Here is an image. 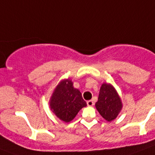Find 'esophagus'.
Wrapping results in <instances>:
<instances>
[{
  "label": "esophagus",
  "instance_id": "obj_1",
  "mask_svg": "<svg viewBox=\"0 0 155 155\" xmlns=\"http://www.w3.org/2000/svg\"><path fill=\"white\" fill-rule=\"evenodd\" d=\"M87 106H93V105H94V102H93V101H91V100H89V101H87Z\"/></svg>",
  "mask_w": 155,
  "mask_h": 155
}]
</instances>
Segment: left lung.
Listing matches in <instances>:
<instances>
[{
	"mask_svg": "<svg viewBox=\"0 0 155 155\" xmlns=\"http://www.w3.org/2000/svg\"><path fill=\"white\" fill-rule=\"evenodd\" d=\"M95 107L100 115L107 121H113L117 117L123 104L118 93L112 84L107 83L102 84Z\"/></svg>",
	"mask_w": 155,
	"mask_h": 155,
	"instance_id": "left-lung-1",
	"label": "left lung"
}]
</instances>
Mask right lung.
Wrapping results in <instances>:
<instances>
[{"label":"right lung","mask_w":155,"mask_h":155,"mask_svg":"<svg viewBox=\"0 0 155 155\" xmlns=\"http://www.w3.org/2000/svg\"><path fill=\"white\" fill-rule=\"evenodd\" d=\"M50 105L53 113L60 120L69 123L87 103L80 91L74 87L71 80L64 79L56 87L50 100Z\"/></svg>","instance_id":"right-lung-1"}]
</instances>
